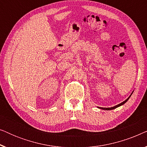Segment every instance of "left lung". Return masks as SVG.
Segmentation results:
<instances>
[{
  "mask_svg": "<svg viewBox=\"0 0 147 147\" xmlns=\"http://www.w3.org/2000/svg\"><path fill=\"white\" fill-rule=\"evenodd\" d=\"M131 96V95H130ZM130 96H129V97H128L127 99H126L125 101H124L123 102H122V103H120V104H118V105H116V106H114V107H112V108H101V107H98L99 108H100V109H103V110H113V109H115V108H116L117 107H119V106H122V105H123L124 104H125L126 102L128 101V100L130 98Z\"/></svg>",
  "mask_w": 147,
  "mask_h": 147,
  "instance_id": "obj_1",
  "label": "left lung"
}]
</instances>
